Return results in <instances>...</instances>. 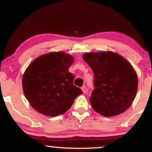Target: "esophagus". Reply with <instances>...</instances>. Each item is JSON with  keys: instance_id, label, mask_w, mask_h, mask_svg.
<instances>
[{"instance_id": "esophagus-1", "label": "esophagus", "mask_w": 152, "mask_h": 152, "mask_svg": "<svg viewBox=\"0 0 152 152\" xmlns=\"http://www.w3.org/2000/svg\"><path fill=\"white\" fill-rule=\"evenodd\" d=\"M82 90H83V92L84 93V94H85V93H87V87H85V86H83L82 87Z\"/></svg>"}]
</instances>
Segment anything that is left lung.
<instances>
[{
    "mask_svg": "<svg viewBox=\"0 0 152 152\" xmlns=\"http://www.w3.org/2000/svg\"><path fill=\"white\" fill-rule=\"evenodd\" d=\"M83 58L94 75V89L89 98L94 110L107 117L125 112L138 89L137 75L132 65L112 52L87 53Z\"/></svg>",
    "mask_w": 152,
    "mask_h": 152,
    "instance_id": "left-lung-1",
    "label": "left lung"
}]
</instances>
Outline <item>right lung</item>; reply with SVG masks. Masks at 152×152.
Instances as JSON below:
<instances>
[{"instance_id":"1","label":"right lung","mask_w":152,"mask_h":152,"mask_svg":"<svg viewBox=\"0 0 152 152\" xmlns=\"http://www.w3.org/2000/svg\"><path fill=\"white\" fill-rule=\"evenodd\" d=\"M74 58L64 52H52L31 63L23 77L25 97L34 110L57 116L70 109L82 90L74 85L75 76L69 72Z\"/></svg>"}]
</instances>
